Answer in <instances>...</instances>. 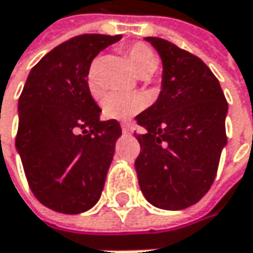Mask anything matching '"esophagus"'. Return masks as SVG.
<instances>
[{
  "instance_id": "esophagus-1",
  "label": "esophagus",
  "mask_w": 253,
  "mask_h": 253,
  "mask_svg": "<svg viewBox=\"0 0 253 253\" xmlns=\"http://www.w3.org/2000/svg\"><path fill=\"white\" fill-rule=\"evenodd\" d=\"M122 132L125 135H131L132 134V125L131 124H122Z\"/></svg>"
}]
</instances>
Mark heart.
<instances>
[{
  "label": "heart",
  "instance_id": "obj_1",
  "mask_svg": "<svg viewBox=\"0 0 253 253\" xmlns=\"http://www.w3.org/2000/svg\"><path fill=\"white\" fill-rule=\"evenodd\" d=\"M126 58L135 71V74L141 79L150 77L159 65L157 56L154 50L148 45L137 42L132 43L131 46L126 47L125 50ZM99 64L100 59H93L88 65L85 81H87V88L93 97H99L103 91V87L99 80ZM145 102L144 97L140 94H132V93H109L105 96L102 100V112L106 118L109 119H118V121H125L137 115L144 108Z\"/></svg>",
  "mask_w": 253,
  "mask_h": 253
}]
</instances>
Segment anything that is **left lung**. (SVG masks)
Returning a JSON list of instances; mask_svg holds the SVG:
<instances>
[{"mask_svg": "<svg viewBox=\"0 0 253 253\" xmlns=\"http://www.w3.org/2000/svg\"><path fill=\"white\" fill-rule=\"evenodd\" d=\"M163 62L156 103L135 116L145 128L135 160L145 200L157 208L183 210L211 188L227 144V102L217 77L194 53L162 38H145Z\"/></svg>", "mask_w": 253, "mask_h": 253, "instance_id": "1", "label": "left lung"}]
</instances>
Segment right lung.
Listing matches in <instances>:
<instances>
[{"label": "right lung", "instance_id": "add662e5", "mask_svg": "<svg viewBox=\"0 0 253 253\" xmlns=\"http://www.w3.org/2000/svg\"><path fill=\"white\" fill-rule=\"evenodd\" d=\"M119 39L80 35L53 47L20 94L17 151L33 195L53 211L84 212L102 195L122 129L116 119L100 121L85 74L96 55Z\"/></svg>", "mask_w": 253, "mask_h": 253}]
</instances>
